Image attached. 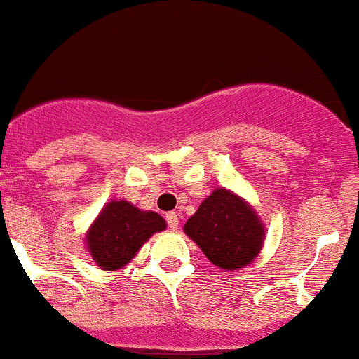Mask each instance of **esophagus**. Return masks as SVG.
Returning a JSON list of instances; mask_svg holds the SVG:
<instances>
[{
  "mask_svg": "<svg viewBox=\"0 0 359 359\" xmlns=\"http://www.w3.org/2000/svg\"><path fill=\"white\" fill-rule=\"evenodd\" d=\"M165 221H168V226L171 230H178V223H180V217L176 212H168L165 214Z\"/></svg>",
  "mask_w": 359,
  "mask_h": 359,
  "instance_id": "34e87169",
  "label": "esophagus"
}]
</instances>
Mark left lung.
<instances>
[{
	"instance_id": "8db88e82",
	"label": "left lung",
	"mask_w": 359,
	"mask_h": 359,
	"mask_svg": "<svg viewBox=\"0 0 359 359\" xmlns=\"http://www.w3.org/2000/svg\"><path fill=\"white\" fill-rule=\"evenodd\" d=\"M184 233L207 259L223 269H240L259 254L264 228L259 217L231 191L214 190L184 224Z\"/></svg>"
}]
</instances>
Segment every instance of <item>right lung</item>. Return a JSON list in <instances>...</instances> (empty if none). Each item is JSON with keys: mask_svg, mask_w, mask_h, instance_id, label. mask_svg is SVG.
I'll return each mask as SVG.
<instances>
[{"mask_svg": "<svg viewBox=\"0 0 359 359\" xmlns=\"http://www.w3.org/2000/svg\"><path fill=\"white\" fill-rule=\"evenodd\" d=\"M165 228L157 212H143L126 201H112L88 231V249L100 268L119 269L155 231Z\"/></svg>", "mask_w": 359, "mask_h": 359, "instance_id": "right-lung-1", "label": "right lung"}]
</instances>
